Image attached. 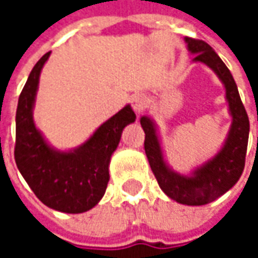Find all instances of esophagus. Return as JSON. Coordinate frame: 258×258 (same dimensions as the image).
Returning <instances> with one entry per match:
<instances>
[{
	"label": "esophagus",
	"instance_id": "esophagus-1",
	"mask_svg": "<svg viewBox=\"0 0 258 258\" xmlns=\"http://www.w3.org/2000/svg\"><path fill=\"white\" fill-rule=\"evenodd\" d=\"M145 104H146V97L144 94H135L132 97V107H134L135 113H141L144 110Z\"/></svg>",
	"mask_w": 258,
	"mask_h": 258
}]
</instances>
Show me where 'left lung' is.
Instances as JSON below:
<instances>
[{
  "instance_id": "obj_1",
  "label": "left lung",
  "mask_w": 258,
  "mask_h": 258,
  "mask_svg": "<svg viewBox=\"0 0 258 258\" xmlns=\"http://www.w3.org/2000/svg\"><path fill=\"white\" fill-rule=\"evenodd\" d=\"M183 40L189 54L194 55L192 63H203L210 67L223 83L228 113L231 116L230 131L211 158L188 173H181L168 164L154 119L149 114H144L141 126L145 132V154L161 189L171 200L183 205H205L230 191L240 179L245 164L250 122L233 75L220 55L203 40L189 37Z\"/></svg>"
}]
</instances>
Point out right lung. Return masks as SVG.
Instances as JSON below:
<instances>
[{
  "label": "right lung",
  "instance_id": "1",
  "mask_svg": "<svg viewBox=\"0 0 258 258\" xmlns=\"http://www.w3.org/2000/svg\"><path fill=\"white\" fill-rule=\"evenodd\" d=\"M51 51L33 67L18 99L15 114V164L37 198L48 208L66 214L86 213L103 198L109 182L110 158L122 132L134 123L131 104L100 124L85 142L57 149L35 126L34 104L40 75Z\"/></svg>",
  "mask_w": 258,
  "mask_h": 258
}]
</instances>
